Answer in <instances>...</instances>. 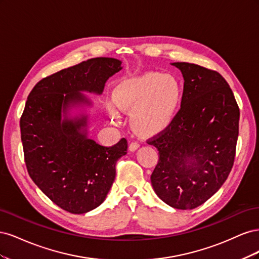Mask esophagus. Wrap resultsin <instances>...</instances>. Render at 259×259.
Segmentation results:
<instances>
[{"label":"esophagus","instance_id":"obj_1","mask_svg":"<svg viewBox=\"0 0 259 259\" xmlns=\"http://www.w3.org/2000/svg\"><path fill=\"white\" fill-rule=\"evenodd\" d=\"M130 150L131 151H135V150H137V149L139 148V144L137 143V142H132L131 144H130Z\"/></svg>","mask_w":259,"mask_h":259}]
</instances>
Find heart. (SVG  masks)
<instances>
[{"instance_id":"obj_1","label":"heart","mask_w":259,"mask_h":259,"mask_svg":"<svg viewBox=\"0 0 259 259\" xmlns=\"http://www.w3.org/2000/svg\"><path fill=\"white\" fill-rule=\"evenodd\" d=\"M121 111L132 114V126L140 135L152 136L165 130L180 101L178 82L173 76L158 72L146 73L122 82L113 95ZM111 119L119 124L116 109L109 106Z\"/></svg>"}]
</instances>
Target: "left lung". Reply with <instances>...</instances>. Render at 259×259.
I'll list each match as a JSON object with an SVG mask.
<instances>
[{"instance_id": "left-lung-1", "label": "left lung", "mask_w": 259, "mask_h": 259, "mask_svg": "<svg viewBox=\"0 0 259 259\" xmlns=\"http://www.w3.org/2000/svg\"><path fill=\"white\" fill-rule=\"evenodd\" d=\"M184 76L179 111L148 140L159 151L151 175L156 195L167 205H202L230 174L239 135L240 110L229 84L214 70L173 62Z\"/></svg>"}]
</instances>
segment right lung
Masks as SVG:
<instances>
[{"label":"right lung","mask_w":259,"mask_h":259,"mask_svg":"<svg viewBox=\"0 0 259 259\" xmlns=\"http://www.w3.org/2000/svg\"><path fill=\"white\" fill-rule=\"evenodd\" d=\"M121 64L115 58L97 57L44 77L30 92L20 117L31 179L69 213H88L105 201L116 161L126 154V139L112 147L100 146L88 136V115H69L71 108L91 106L81 92L100 95Z\"/></svg>","instance_id":"1"}]
</instances>
